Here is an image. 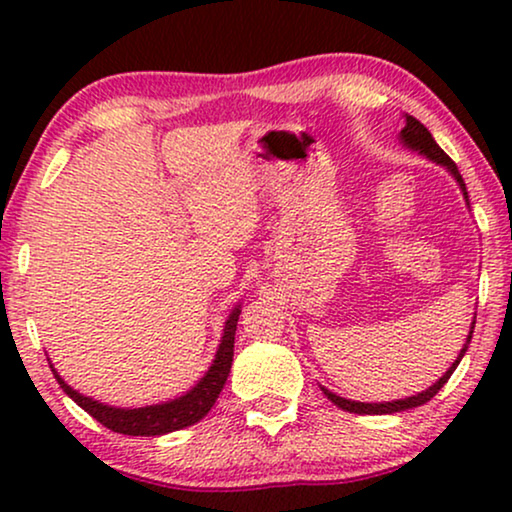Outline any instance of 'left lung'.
<instances>
[{"instance_id":"1","label":"left lung","mask_w":512,"mask_h":512,"mask_svg":"<svg viewBox=\"0 0 512 512\" xmlns=\"http://www.w3.org/2000/svg\"><path fill=\"white\" fill-rule=\"evenodd\" d=\"M398 139H401V144L405 146V149H410V151H417L419 156L429 158L431 163H436V165H443L445 170L452 174L454 181H457V184H459L461 193H464V200H466V205L471 207V202H468V191H466V184H464V179H461V174H459V167L454 165V160H452L450 156H447V153H445L443 149H440V146L436 144V139L431 137V132L426 130L424 125L417 121V118H412V116L405 114V128L401 130V135H398ZM473 328H475V319L471 321V331H468V335H466V342H464V347H461V352H459L457 359H454L452 366L447 368L445 373H443V377H440V380L433 382L429 389L419 391V394H415V396H405V398H396V401H382V403H361V401H352V398H342V396H338V394H333V391H331V389H326V387H321V391H324V394L328 396V401H333V403L338 405V408H342V410H347V412H354V415H394V412H403V410L419 408V405L429 403L431 398L436 396L438 391L445 387V382L450 380V375L454 373V370H457L459 361L464 359L466 349H468V345H471V338H473Z\"/></svg>"}]
</instances>
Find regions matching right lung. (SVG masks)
Masks as SVG:
<instances>
[{"instance_id": "add662e5", "label": "right lung", "mask_w": 512, "mask_h": 512, "mask_svg": "<svg viewBox=\"0 0 512 512\" xmlns=\"http://www.w3.org/2000/svg\"><path fill=\"white\" fill-rule=\"evenodd\" d=\"M240 312L242 305H235L233 312L228 314L212 366L207 368V373L200 377L198 384L188 389L186 394L156 405H144V408H114V405L100 403L95 401V398L83 396L76 389L69 387V384L58 375V370L53 368V363H48H51V370L62 391H65L79 408L86 410L90 417H95L97 422L107 426V429L123 433V436H165V433L186 429V426L200 422V419L212 410V405L221 394L223 384L228 380L230 366H233L235 331Z\"/></svg>"}]
</instances>
